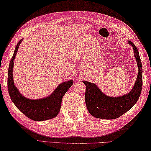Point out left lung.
<instances>
[{
	"mask_svg": "<svg viewBox=\"0 0 151 151\" xmlns=\"http://www.w3.org/2000/svg\"><path fill=\"white\" fill-rule=\"evenodd\" d=\"M134 49L138 65V76L135 84L129 93L118 97H111L103 93L95 83L83 81L86 90L85 101L88 112L94 117L114 119L124 115L133 106L140 97L142 88V67L138 48L131 41H127Z\"/></svg>",
	"mask_w": 151,
	"mask_h": 151,
	"instance_id": "left-lung-1",
	"label": "left lung"
}]
</instances>
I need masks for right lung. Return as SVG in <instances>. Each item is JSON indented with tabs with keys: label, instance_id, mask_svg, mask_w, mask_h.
<instances>
[{
	"label": "right lung",
	"instance_id": "right-lung-1",
	"mask_svg": "<svg viewBox=\"0 0 151 151\" xmlns=\"http://www.w3.org/2000/svg\"><path fill=\"white\" fill-rule=\"evenodd\" d=\"M22 40L23 39L17 43L9 63L7 78L9 96L18 109L30 119L39 122L50 119L59 114L63 97L73 85V80H69L61 83L50 96L44 99L33 100L27 99L23 96L15 87L13 77V61Z\"/></svg>",
	"mask_w": 151,
	"mask_h": 151
}]
</instances>
